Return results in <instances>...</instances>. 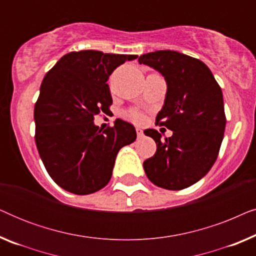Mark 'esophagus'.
<instances>
[{"mask_svg":"<svg viewBox=\"0 0 256 256\" xmlns=\"http://www.w3.org/2000/svg\"><path fill=\"white\" fill-rule=\"evenodd\" d=\"M136 134H138V138H142L143 136V130L141 128H136Z\"/></svg>","mask_w":256,"mask_h":256,"instance_id":"esophagus-1","label":"esophagus"}]
</instances>
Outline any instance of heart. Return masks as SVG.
Masks as SVG:
<instances>
[{"label": "heart", "instance_id": "1", "mask_svg": "<svg viewBox=\"0 0 256 256\" xmlns=\"http://www.w3.org/2000/svg\"><path fill=\"white\" fill-rule=\"evenodd\" d=\"M128 116L130 118H132V120H134V121H141L142 118H143L142 113L140 110H129L128 112Z\"/></svg>", "mask_w": 256, "mask_h": 256}]
</instances>
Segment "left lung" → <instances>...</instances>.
I'll use <instances>...</instances> for the list:
<instances>
[{
  "label": "left lung",
  "mask_w": 256,
  "mask_h": 256,
  "mask_svg": "<svg viewBox=\"0 0 256 256\" xmlns=\"http://www.w3.org/2000/svg\"><path fill=\"white\" fill-rule=\"evenodd\" d=\"M138 62L152 66L166 79V101L156 124L172 130V136L164 140L155 129L144 132L157 149L143 168L157 186L183 190L202 180L218 157L226 126L222 88L204 62L180 52H150Z\"/></svg>",
  "instance_id": "left-lung-1"
}]
</instances>
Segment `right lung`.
I'll list each match as a JSON object with an SVG mask.
<instances>
[{"mask_svg": "<svg viewBox=\"0 0 256 256\" xmlns=\"http://www.w3.org/2000/svg\"><path fill=\"white\" fill-rule=\"evenodd\" d=\"M136 58L70 52L44 76L34 104V141L48 174L64 190L90 194L106 186L118 150L136 140L134 126L120 118L104 130L93 122L113 104L106 84L112 72Z\"/></svg>", "mask_w": 256, "mask_h": 256, "instance_id": "add662e5", "label": "right lung"}]
</instances>
